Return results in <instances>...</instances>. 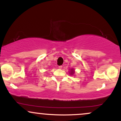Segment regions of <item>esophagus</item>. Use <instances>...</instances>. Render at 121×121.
<instances>
[{"instance_id":"obj_1","label":"esophagus","mask_w":121,"mask_h":121,"mask_svg":"<svg viewBox=\"0 0 121 121\" xmlns=\"http://www.w3.org/2000/svg\"><path fill=\"white\" fill-rule=\"evenodd\" d=\"M59 69H62V65H60V66H59Z\"/></svg>"}]
</instances>
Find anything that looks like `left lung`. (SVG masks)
<instances>
[{"instance_id": "obj_1", "label": "left lung", "mask_w": 121, "mask_h": 121, "mask_svg": "<svg viewBox=\"0 0 121 121\" xmlns=\"http://www.w3.org/2000/svg\"><path fill=\"white\" fill-rule=\"evenodd\" d=\"M74 73V70L73 69H71V70H70V74H73Z\"/></svg>"}]
</instances>
